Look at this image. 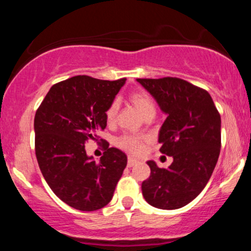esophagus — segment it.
<instances>
[{"instance_id": "34e87169", "label": "esophagus", "mask_w": 251, "mask_h": 251, "mask_svg": "<svg viewBox=\"0 0 251 251\" xmlns=\"http://www.w3.org/2000/svg\"><path fill=\"white\" fill-rule=\"evenodd\" d=\"M138 163V160L135 159V158H133V157H128V159H127V165L129 166V168H132V166L133 165H135V164Z\"/></svg>"}]
</instances>
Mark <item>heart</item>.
Here are the masks:
<instances>
[{"mask_svg":"<svg viewBox=\"0 0 251 251\" xmlns=\"http://www.w3.org/2000/svg\"><path fill=\"white\" fill-rule=\"evenodd\" d=\"M129 102L134 106V108L145 118L146 116H153L154 114V103L149 94L145 92H133L128 97ZM118 112L117 102H112L106 111V119L108 123H112L116 119ZM148 140V138L144 135L138 134H124L118 140V145L124 150L132 152V153H140L143 151L144 143Z\"/></svg>","mask_w":251,"mask_h":251,"instance_id":"1","label":"heart"}]
</instances>
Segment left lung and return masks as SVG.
<instances>
[{"instance_id":"obj_1","label":"left lung","mask_w":251,"mask_h":251,"mask_svg":"<svg viewBox=\"0 0 251 251\" xmlns=\"http://www.w3.org/2000/svg\"><path fill=\"white\" fill-rule=\"evenodd\" d=\"M166 119L159 129L160 152L174 158L168 169L149 160L151 175L142 190L150 205L176 210L205 188L221 151V116L206 91L178 77L137 79Z\"/></svg>"}]
</instances>
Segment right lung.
I'll return each mask as SVG.
<instances>
[{"mask_svg":"<svg viewBox=\"0 0 251 251\" xmlns=\"http://www.w3.org/2000/svg\"><path fill=\"white\" fill-rule=\"evenodd\" d=\"M125 82L70 77L51 86L36 111L34 131L40 170L54 194L80 211L107 205L127 165L126 154L116 148L106 150L99 162L85 149L105 129L106 111Z\"/></svg>","mask_w":251,"mask_h":251,"instance_id":"obj_1","label":"right lung"}]
</instances>
